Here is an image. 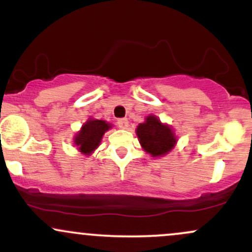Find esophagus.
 <instances>
[{
  "label": "esophagus",
  "mask_w": 252,
  "mask_h": 252,
  "mask_svg": "<svg viewBox=\"0 0 252 252\" xmlns=\"http://www.w3.org/2000/svg\"><path fill=\"white\" fill-rule=\"evenodd\" d=\"M117 126H118V128H121V129H128L129 121L126 120V118H121V120L117 121Z\"/></svg>",
  "instance_id": "obj_1"
}]
</instances>
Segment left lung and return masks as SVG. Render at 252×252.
Masks as SVG:
<instances>
[{
    "mask_svg": "<svg viewBox=\"0 0 252 252\" xmlns=\"http://www.w3.org/2000/svg\"><path fill=\"white\" fill-rule=\"evenodd\" d=\"M141 146L153 158L163 156L174 148L176 137L172 128L154 115H149L143 123L138 124L136 129Z\"/></svg>",
    "mask_w": 252,
    "mask_h": 252,
    "instance_id": "obj_1",
    "label": "left lung"
}]
</instances>
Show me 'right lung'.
Segmentation results:
<instances>
[{
	"mask_svg": "<svg viewBox=\"0 0 252 252\" xmlns=\"http://www.w3.org/2000/svg\"><path fill=\"white\" fill-rule=\"evenodd\" d=\"M111 128V124L105 121L89 118L88 122L84 123L80 131L74 136V144L78 147L80 153L84 155H91L94 149L99 146L103 135Z\"/></svg>",
	"mask_w": 252,
	"mask_h": 252,
	"instance_id": "obj_1",
	"label": "right lung"
}]
</instances>
